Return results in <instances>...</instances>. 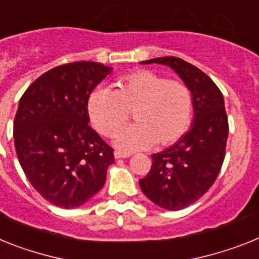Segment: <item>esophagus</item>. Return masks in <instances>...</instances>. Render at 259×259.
Returning a JSON list of instances; mask_svg holds the SVG:
<instances>
[{"mask_svg":"<svg viewBox=\"0 0 259 259\" xmlns=\"http://www.w3.org/2000/svg\"><path fill=\"white\" fill-rule=\"evenodd\" d=\"M115 159H125V157H130V153H124V152H120V151H115L114 153Z\"/></svg>","mask_w":259,"mask_h":259,"instance_id":"obj_1","label":"esophagus"}]
</instances>
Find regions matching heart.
Segmentation results:
<instances>
[{
    "label": "heart",
    "instance_id": "heart-1",
    "mask_svg": "<svg viewBox=\"0 0 259 259\" xmlns=\"http://www.w3.org/2000/svg\"><path fill=\"white\" fill-rule=\"evenodd\" d=\"M193 111V94L185 83L151 70L121 76L115 90H94L87 100L90 120L103 136H112L132 112L135 125L115 136V145L128 152L179 142L191 127Z\"/></svg>",
    "mask_w": 259,
    "mask_h": 259
}]
</instances>
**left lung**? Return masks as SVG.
I'll return each mask as SVG.
<instances>
[{
	"label": "left lung",
	"mask_w": 259,
	"mask_h": 259,
	"mask_svg": "<svg viewBox=\"0 0 259 259\" xmlns=\"http://www.w3.org/2000/svg\"><path fill=\"white\" fill-rule=\"evenodd\" d=\"M142 63L169 66L193 94L191 130L172 147L152 155L151 170L139 180L143 193L153 204L180 210L204 196L221 170L229 134L225 102L205 72L180 58H153Z\"/></svg>",
	"instance_id": "left-lung-1"
}]
</instances>
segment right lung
<instances>
[{
    "mask_svg": "<svg viewBox=\"0 0 259 259\" xmlns=\"http://www.w3.org/2000/svg\"><path fill=\"white\" fill-rule=\"evenodd\" d=\"M112 67L96 62L58 66L19 100L14 147L27 180L55 206L78 208L103 188L114 149L89 125L87 100Z\"/></svg>",
    "mask_w": 259,
    "mask_h": 259,
    "instance_id": "obj_1",
    "label": "right lung"
}]
</instances>
